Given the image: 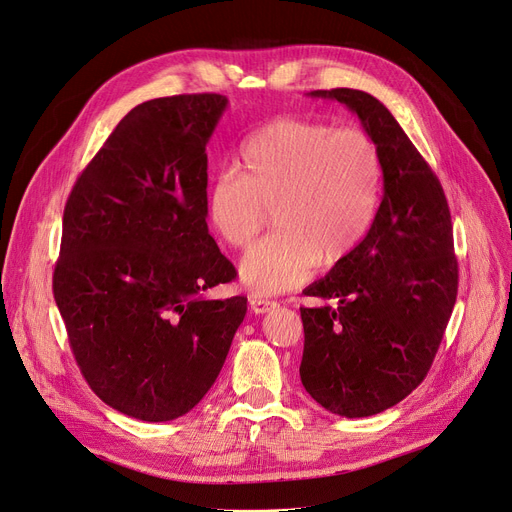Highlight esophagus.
Returning <instances> with one entry per match:
<instances>
[{"label":"esophagus","instance_id":"1","mask_svg":"<svg viewBox=\"0 0 512 512\" xmlns=\"http://www.w3.org/2000/svg\"><path fill=\"white\" fill-rule=\"evenodd\" d=\"M249 305H251L253 314H265V311L274 309L278 303L272 301V299H268V297H263V295H253V297L249 299Z\"/></svg>","mask_w":512,"mask_h":512}]
</instances>
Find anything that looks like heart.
<instances>
[{"label":"heart","instance_id":"heart-1","mask_svg":"<svg viewBox=\"0 0 512 512\" xmlns=\"http://www.w3.org/2000/svg\"><path fill=\"white\" fill-rule=\"evenodd\" d=\"M381 175L379 146L364 129L278 117L242 142L238 169L209 182L205 213L221 240L247 249L274 207L278 232L240 261L244 286L274 295L358 247L379 205Z\"/></svg>","mask_w":512,"mask_h":512}]
</instances>
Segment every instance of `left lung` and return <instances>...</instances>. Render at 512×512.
I'll use <instances>...</instances> for the list:
<instances>
[{
	"label": "left lung",
	"mask_w": 512,
	"mask_h": 512,
	"mask_svg": "<svg viewBox=\"0 0 512 512\" xmlns=\"http://www.w3.org/2000/svg\"><path fill=\"white\" fill-rule=\"evenodd\" d=\"M345 104L379 146L383 198L364 240L301 307V383L332 414L362 418L402 402L435 360L458 295V261L446 194L429 163L374 96L337 87L309 92Z\"/></svg>",
	"instance_id": "left-lung-1"
}]
</instances>
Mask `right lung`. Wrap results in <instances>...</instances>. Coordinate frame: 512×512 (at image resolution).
Listing matches in <instances>:
<instances>
[{"mask_svg": "<svg viewBox=\"0 0 512 512\" xmlns=\"http://www.w3.org/2000/svg\"><path fill=\"white\" fill-rule=\"evenodd\" d=\"M226 106L182 94L131 108L64 205L52 288L77 366L104 404L146 422L201 402L247 314V297H203L236 278L205 213Z\"/></svg>", "mask_w": 512, "mask_h": 512, "instance_id": "obj_1", "label": "right lung"}]
</instances>
